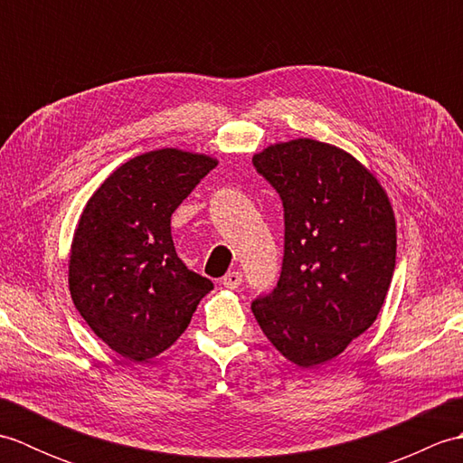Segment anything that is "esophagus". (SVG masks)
Returning a JSON list of instances; mask_svg holds the SVG:
<instances>
[{"instance_id": "34e87169", "label": "esophagus", "mask_w": 463, "mask_h": 463, "mask_svg": "<svg viewBox=\"0 0 463 463\" xmlns=\"http://www.w3.org/2000/svg\"><path fill=\"white\" fill-rule=\"evenodd\" d=\"M221 282H222V287H224V288L234 290V288H239V287H241V282H242V274H241L239 270L226 272Z\"/></svg>"}]
</instances>
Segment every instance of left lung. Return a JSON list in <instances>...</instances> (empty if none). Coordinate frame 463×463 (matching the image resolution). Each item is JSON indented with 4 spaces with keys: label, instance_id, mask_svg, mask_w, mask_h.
<instances>
[{
    "label": "left lung",
    "instance_id": "obj_1",
    "mask_svg": "<svg viewBox=\"0 0 463 463\" xmlns=\"http://www.w3.org/2000/svg\"><path fill=\"white\" fill-rule=\"evenodd\" d=\"M282 199L284 260L277 288L252 302L272 346L302 368L336 358L378 318L396 267V216L356 156L317 139L252 156Z\"/></svg>",
    "mask_w": 463,
    "mask_h": 463
}]
</instances>
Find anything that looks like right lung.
<instances>
[{"instance_id":"add662e5","label":"right lung","mask_w":463,"mask_h":463,"mask_svg":"<svg viewBox=\"0 0 463 463\" xmlns=\"http://www.w3.org/2000/svg\"><path fill=\"white\" fill-rule=\"evenodd\" d=\"M219 161L175 146L133 156L107 176L69 250V292L83 320L131 362L171 348L213 282L176 257L171 214Z\"/></svg>"}]
</instances>
